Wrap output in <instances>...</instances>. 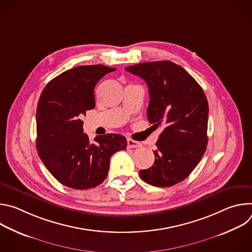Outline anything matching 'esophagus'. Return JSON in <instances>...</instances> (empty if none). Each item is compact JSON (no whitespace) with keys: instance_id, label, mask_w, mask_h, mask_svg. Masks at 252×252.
Here are the masks:
<instances>
[{"instance_id":"1","label":"esophagus","mask_w":252,"mask_h":252,"mask_svg":"<svg viewBox=\"0 0 252 252\" xmlns=\"http://www.w3.org/2000/svg\"><path fill=\"white\" fill-rule=\"evenodd\" d=\"M141 147V143L133 140L131 138H127V148L128 149H135V148H140Z\"/></svg>"}]
</instances>
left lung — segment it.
I'll list each match as a JSON object with an SVG mask.
<instances>
[{"label": "left lung", "instance_id": "left-lung-1", "mask_svg": "<svg viewBox=\"0 0 252 252\" xmlns=\"http://www.w3.org/2000/svg\"><path fill=\"white\" fill-rule=\"evenodd\" d=\"M149 87L148 119L157 127L164 126L154 152L152 167L139 170L143 182L158 188L181 183L191 173L207 146L208 102L197 82L170 61L126 66Z\"/></svg>", "mask_w": 252, "mask_h": 252}]
</instances>
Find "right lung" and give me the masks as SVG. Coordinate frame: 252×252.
<instances>
[{"label": "right lung", "instance_id": "1", "mask_svg": "<svg viewBox=\"0 0 252 252\" xmlns=\"http://www.w3.org/2000/svg\"><path fill=\"white\" fill-rule=\"evenodd\" d=\"M115 67L80 65L53 79L41 94L37 106V151L40 158L62 185L88 189L107 176L111 157L126 149L125 136L107 133L90 142L81 120L93 110L97 82Z\"/></svg>", "mask_w": 252, "mask_h": 252}]
</instances>
